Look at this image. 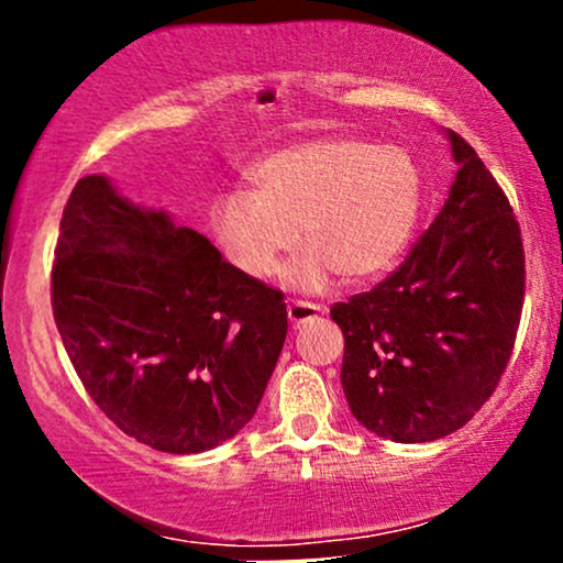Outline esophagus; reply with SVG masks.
<instances>
[{"label":"esophagus","mask_w":563,"mask_h":563,"mask_svg":"<svg viewBox=\"0 0 563 563\" xmlns=\"http://www.w3.org/2000/svg\"><path fill=\"white\" fill-rule=\"evenodd\" d=\"M325 312V307L322 303H314V301H290L288 303V320L290 325H301V322L318 318V314Z\"/></svg>","instance_id":"obj_1"}]
</instances>
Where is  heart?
<instances>
[{
	"label": "heart",
	"mask_w": 563,
	"mask_h": 563,
	"mask_svg": "<svg viewBox=\"0 0 563 563\" xmlns=\"http://www.w3.org/2000/svg\"><path fill=\"white\" fill-rule=\"evenodd\" d=\"M254 190L211 200L209 222L224 256L249 277H267L294 249L286 277L318 290L335 273L365 283L389 269L421 214L416 161L399 147L354 137H318L267 153L249 169Z\"/></svg>",
	"instance_id": "heart-1"
}]
</instances>
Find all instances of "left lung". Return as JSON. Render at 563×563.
Here are the masks:
<instances>
[{"instance_id":"obj_1","label":"left lung","mask_w":563,"mask_h":563,"mask_svg":"<svg viewBox=\"0 0 563 563\" xmlns=\"http://www.w3.org/2000/svg\"><path fill=\"white\" fill-rule=\"evenodd\" d=\"M455 183L429 230L376 288L335 301L354 418L394 442L466 426L506 373L525 307V243L506 192L450 132Z\"/></svg>"}]
</instances>
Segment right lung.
Wrapping results in <instances>:
<instances>
[{"label":"right lung","instance_id":"add662e5","mask_svg":"<svg viewBox=\"0 0 563 563\" xmlns=\"http://www.w3.org/2000/svg\"><path fill=\"white\" fill-rule=\"evenodd\" d=\"M49 294L92 402L172 455L217 448L254 418L288 333L283 290L97 174L63 209Z\"/></svg>","mask_w":563,"mask_h":563}]
</instances>
